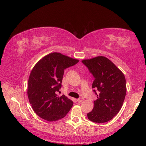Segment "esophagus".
<instances>
[{
  "mask_svg": "<svg viewBox=\"0 0 146 146\" xmlns=\"http://www.w3.org/2000/svg\"><path fill=\"white\" fill-rule=\"evenodd\" d=\"M83 100H84V99L83 98H80L77 99V101H78V102H81L83 101Z\"/></svg>",
  "mask_w": 146,
  "mask_h": 146,
  "instance_id": "esophagus-1",
  "label": "esophagus"
}]
</instances>
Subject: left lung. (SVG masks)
<instances>
[{"mask_svg":"<svg viewBox=\"0 0 146 146\" xmlns=\"http://www.w3.org/2000/svg\"><path fill=\"white\" fill-rule=\"evenodd\" d=\"M82 62L94 77L92 88L97 96L92 111L87 114L88 119L97 123L112 119L119 112L126 95L125 78L111 60L104 56L83 60Z\"/></svg>","mask_w":146,"mask_h":146,"instance_id":"obj_1","label":"left lung"}]
</instances>
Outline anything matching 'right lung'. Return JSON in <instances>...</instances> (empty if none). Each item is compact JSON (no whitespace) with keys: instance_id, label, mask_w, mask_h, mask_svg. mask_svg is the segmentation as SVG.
Masks as SVG:
<instances>
[{"instance_id":"1","label":"right lung","mask_w":146,"mask_h":146,"mask_svg":"<svg viewBox=\"0 0 146 146\" xmlns=\"http://www.w3.org/2000/svg\"><path fill=\"white\" fill-rule=\"evenodd\" d=\"M79 60L61 54L50 53L33 67L28 83V96L34 112L41 118L56 121L64 118L73 105L64 95L58 97L57 92L66 68L77 64Z\"/></svg>"}]
</instances>
